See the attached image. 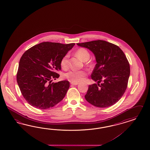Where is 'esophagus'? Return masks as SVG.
<instances>
[{"label": "esophagus", "instance_id": "1", "mask_svg": "<svg viewBox=\"0 0 150 150\" xmlns=\"http://www.w3.org/2000/svg\"><path fill=\"white\" fill-rule=\"evenodd\" d=\"M71 84L74 86H76L79 84V83H78V82H71Z\"/></svg>", "mask_w": 150, "mask_h": 150}]
</instances>
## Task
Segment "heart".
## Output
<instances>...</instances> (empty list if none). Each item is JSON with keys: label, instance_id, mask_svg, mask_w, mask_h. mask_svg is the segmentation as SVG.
I'll use <instances>...</instances> for the list:
<instances>
[{"label": "heart", "instance_id": "heart-1", "mask_svg": "<svg viewBox=\"0 0 150 150\" xmlns=\"http://www.w3.org/2000/svg\"><path fill=\"white\" fill-rule=\"evenodd\" d=\"M76 54L77 57L83 62L89 60L91 54L89 51L85 48H80L78 49ZM68 58L69 54H66L61 59V65L63 68H67L68 66ZM87 65L89 67H92V64L91 63H88ZM87 73L85 71H75V70H70L68 72L65 73L64 77L69 81L76 82H80L83 80L85 77Z\"/></svg>", "mask_w": 150, "mask_h": 150}]
</instances>
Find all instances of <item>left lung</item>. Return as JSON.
Returning <instances> with one entry per match:
<instances>
[{"instance_id": "left-lung-1", "label": "left lung", "mask_w": 150, "mask_h": 150, "mask_svg": "<svg viewBox=\"0 0 150 150\" xmlns=\"http://www.w3.org/2000/svg\"><path fill=\"white\" fill-rule=\"evenodd\" d=\"M93 52L97 64L91 74L98 84L89 85L85 96L91 104L107 108L117 103L126 91L130 75V66L125 53L118 46L106 41L77 43ZM101 81L103 83L99 84Z\"/></svg>"}]
</instances>
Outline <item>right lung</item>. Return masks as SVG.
I'll use <instances>...</instances> for the list:
<instances>
[{
  "label": "right lung",
  "mask_w": 150,
  "mask_h": 150,
  "mask_svg": "<svg viewBox=\"0 0 150 150\" xmlns=\"http://www.w3.org/2000/svg\"><path fill=\"white\" fill-rule=\"evenodd\" d=\"M75 45L44 42L33 46L22 56L17 82L22 96L30 105L47 109L64 98L69 81H51L59 77L57 72L61 70V59Z\"/></svg>",
  "instance_id": "1"
}]
</instances>
